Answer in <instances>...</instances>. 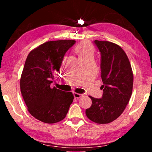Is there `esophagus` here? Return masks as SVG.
<instances>
[{"label":"esophagus","instance_id":"34e87169","mask_svg":"<svg viewBox=\"0 0 152 152\" xmlns=\"http://www.w3.org/2000/svg\"><path fill=\"white\" fill-rule=\"evenodd\" d=\"M74 96L76 98V99H79V98H80L82 96V94H78V93H76V92H74Z\"/></svg>","mask_w":152,"mask_h":152}]
</instances>
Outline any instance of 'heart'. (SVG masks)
Listing matches in <instances>:
<instances>
[{"label": "heart", "mask_w": 152, "mask_h": 152, "mask_svg": "<svg viewBox=\"0 0 152 152\" xmlns=\"http://www.w3.org/2000/svg\"><path fill=\"white\" fill-rule=\"evenodd\" d=\"M75 52L79 58L93 57L94 50L93 46L87 42H82L76 46Z\"/></svg>", "instance_id": "b5f03b06"}]
</instances>
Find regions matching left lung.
<instances>
[{"label": "left lung", "mask_w": 152, "mask_h": 152, "mask_svg": "<svg viewBox=\"0 0 152 152\" xmlns=\"http://www.w3.org/2000/svg\"><path fill=\"white\" fill-rule=\"evenodd\" d=\"M101 55V99L89 96L92 105L86 110L90 120L107 124L117 119L125 109L132 96L133 74L124 50L116 43L95 40Z\"/></svg>", "instance_id": "obj_1"}]
</instances>
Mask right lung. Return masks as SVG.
Here are the masks:
<instances>
[{"mask_svg": "<svg viewBox=\"0 0 152 152\" xmlns=\"http://www.w3.org/2000/svg\"><path fill=\"white\" fill-rule=\"evenodd\" d=\"M76 41H50L37 46L28 54L20 79V92L33 117L45 123L63 120L73 102L74 95L51 88L60 72L64 56Z\"/></svg>", "mask_w": 152, "mask_h": 152, "instance_id": "add662e5", "label": "right lung"}]
</instances>
